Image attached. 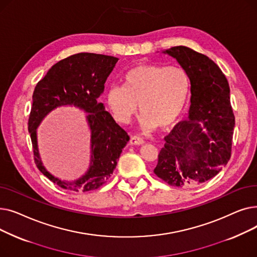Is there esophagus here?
Listing matches in <instances>:
<instances>
[{
    "instance_id": "1",
    "label": "esophagus",
    "mask_w": 257,
    "mask_h": 257,
    "mask_svg": "<svg viewBox=\"0 0 257 257\" xmlns=\"http://www.w3.org/2000/svg\"><path fill=\"white\" fill-rule=\"evenodd\" d=\"M129 143H130V145H132V146H141V145H144V144H145V141H144V139L141 138V137L134 136V137H131Z\"/></svg>"
}]
</instances>
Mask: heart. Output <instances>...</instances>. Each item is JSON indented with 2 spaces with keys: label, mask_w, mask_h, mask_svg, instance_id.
Instances as JSON below:
<instances>
[{
  "label": "heart",
  "mask_w": 257,
  "mask_h": 257,
  "mask_svg": "<svg viewBox=\"0 0 257 257\" xmlns=\"http://www.w3.org/2000/svg\"><path fill=\"white\" fill-rule=\"evenodd\" d=\"M190 94L191 80L181 67L140 64L124 75L123 86L108 88L106 103L120 123H128L140 104L144 129H166L181 116Z\"/></svg>",
  "instance_id": "heart-1"
}]
</instances>
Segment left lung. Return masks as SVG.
I'll return each mask as SVG.
<instances>
[{
  "label": "left lung",
  "instance_id": "1",
  "mask_svg": "<svg viewBox=\"0 0 257 257\" xmlns=\"http://www.w3.org/2000/svg\"><path fill=\"white\" fill-rule=\"evenodd\" d=\"M191 80L188 119L165 138L154 169L172 186L193 187L211 179L231 156L234 114L230 88L220 67L203 54L178 46L164 51Z\"/></svg>",
  "mask_w": 257,
  "mask_h": 257
}]
</instances>
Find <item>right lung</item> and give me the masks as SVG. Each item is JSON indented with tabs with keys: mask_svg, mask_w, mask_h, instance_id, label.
Returning a JSON list of instances; mask_svg holds the SVG:
<instances>
[{
	"mask_svg": "<svg viewBox=\"0 0 257 257\" xmlns=\"http://www.w3.org/2000/svg\"><path fill=\"white\" fill-rule=\"evenodd\" d=\"M118 58L93 53H78L58 61L36 84L28 121L34 161L52 182L71 192H89L102 186L112 175L121 150L129 141L111 114L98 99ZM75 105L88 113L91 129V164L80 179L66 182L46 171L37 146V127L52 110L61 105Z\"/></svg>",
	"mask_w": 257,
	"mask_h": 257,
	"instance_id": "right-lung-1",
	"label": "right lung"
}]
</instances>
